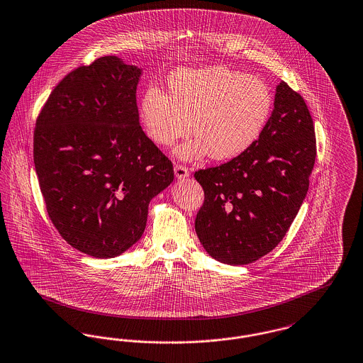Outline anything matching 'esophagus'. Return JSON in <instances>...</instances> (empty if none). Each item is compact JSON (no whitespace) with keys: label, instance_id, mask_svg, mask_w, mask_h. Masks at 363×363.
Segmentation results:
<instances>
[{"label":"esophagus","instance_id":"1","mask_svg":"<svg viewBox=\"0 0 363 363\" xmlns=\"http://www.w3.org/2000/svg\"><path fill=\"white\" fill-rule=\"evenodd\" d=\"M174 172H175V177H177L178 179L185 178V177H189V174H191V171H189L188 167H185L184 164H179V163H175V164H174Z\"/></svg>","mask_w":363,"mask_h":363}]
</instances>
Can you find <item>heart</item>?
I'll return each instance as SVG.
<instances>
[{"label": "heart", "instance_id": "heart-1", "mask_svg": "<svg viewBox=\"0 0 363 363\" xmlns=\"http://www.w3.org/2000/svg\"><path fill=\"white\" fill-rule=\"evenodd\" d=\"M169 94L157 86L144 90L140 119L147 135L169 147L191 131L196 137L177 150L184 159L211 155L230 160L250 150L266 126L273 97L267 85L225 65L184 68L171 74Z\"/></svg>", "mask_w": 363, "mask_h": 363}]
</instances>
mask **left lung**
<instances>
[{"label": "left lung", "instance_id": "left-lung-1", "mask_svg": "<svg viewBox=\"0 0 363 363\" xmlns=\"http://www.w3.org/2000/svg\"><path fill=\"white\" fill-rule=\"evenodd\" d=\"M315 130L303 97L281 82L255 144L216 167L194 172L204 203L194 229L204 250L226 264H248L286 235L308 191Z\"/></svg>", "mask_w": 363, "mask_h": 363}]
</instances>
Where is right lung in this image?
Wrapping results in <instances>:
<instances>
[{"instance_id":"add662e5","label":"right lung","mask_w":363,"mask_h":363,"mask_svg":"<svg viewBox=\"0 0 363 363\" xmlns=\"http://www.w3.org/2000/svg\"><path fill=\"white\" fill-rule=\"evenodd\" d=\"M141 69L104 56L67 74L34 130V166L46 211L86 255L123 254L145 230L150 201L166 189L170 159L140 126Z\"/></svg>"}]
</instances>
